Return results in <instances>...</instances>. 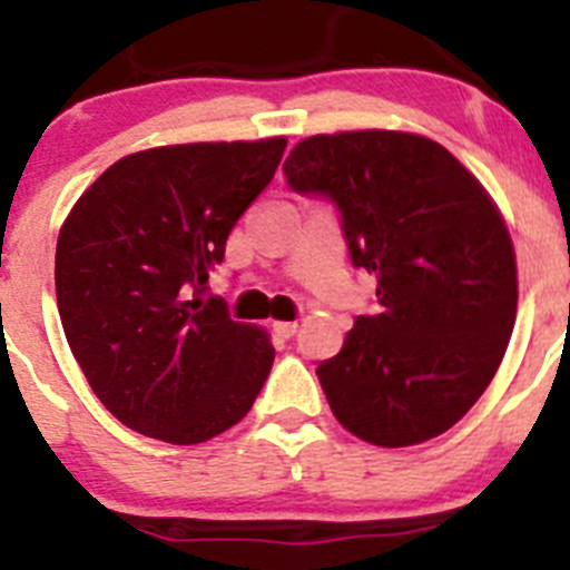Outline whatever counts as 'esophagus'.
I'll use <instances>...</instances> for the list:
<instances>
[{
  "label": "esophagus",
  "instance_id": "1",
  "mask_svg": "<svg viewBox=\"0 0 570 570\" xmlns=\"http://www.w3.org/2000/svg\"><path fill=\"white\" fill-rule=\"evenodd\" d=\"M273 330H275V335L292 337L297 332V323L295 321H278V323H273Z\"/></svg>",
  "mask_w": 570,
  "mask_h": 570
}]
</instances>
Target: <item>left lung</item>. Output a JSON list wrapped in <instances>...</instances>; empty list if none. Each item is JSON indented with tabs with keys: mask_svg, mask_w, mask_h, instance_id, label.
I'll return each instance as SVG.
<instances>
[{
	"mask_svg": "<svg viewBox=\"0 0 570 570\" xmlns=\"http://www.w3.org/2000/svg\"><path fill=\"white\" fill-rule=\"evenodd\" d=\"M284 173L335 204L352 264L377 278L374 315L317 366L332 412L383 449L438 438L485 392L514 330L517 261L494 202L412 132L304 138Z\"/></svg>",
	"mask_w": 570,
	"mask_h": 570,
	"instance_id": "8db88e82",
	"label": "left lung"
}]
</instances>
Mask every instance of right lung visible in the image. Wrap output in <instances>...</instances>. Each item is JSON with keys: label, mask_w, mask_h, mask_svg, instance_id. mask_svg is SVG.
Masks as SVG:
<instances>
[{"label": "right lung", "mask_w": 570, "mask_h": 570, "mask_svg": "<svg viewBox=\"0 0 570 570\" xmlns=\"http://www.w3.org/2000/svg\"><path fill=\"white\" fill-rule=\"evenodd\" d=\"M284 147L264 138L132 153L70 209L56 244L61 326L96 397L132 432L204 443L264 389L273 343L202 284Z\"/></svg>", "instance_id": "obj_1"}]
</instances>
